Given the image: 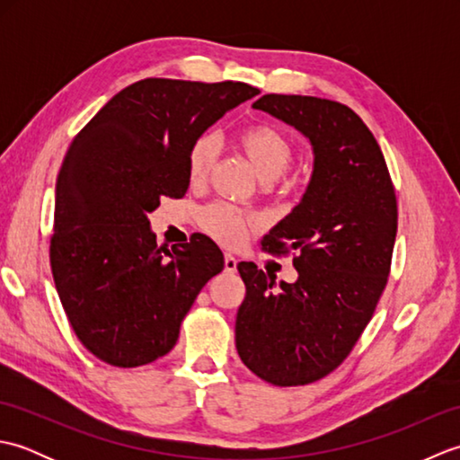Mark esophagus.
<instances>
[{
    "label": "esophagus",
    "mask_w": 460,
    "mask_h": 460,
    "mask_svg": "<svg viewBox=\"0 0 460 460\" xmlns=\"http://www.w3.org/2000/svg\"><path fill=\"white\" fill-rule=\"evenodd\" d=\"M237 270V259L231 252H225V272H235Z\"/></svg>",
    "instance_id": "34e87169"
}]
</instances>
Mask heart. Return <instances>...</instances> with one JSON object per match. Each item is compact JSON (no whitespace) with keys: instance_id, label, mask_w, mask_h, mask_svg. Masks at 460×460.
<instances>
[{"instance_id":"obj_1","label":"heart","mask_w":460,"mask_h":460,"mask_svg":"<svg viewBox=\"0 0 460 460\" xmlns=\"http://www.w3.org/2000/svg\"><path fill=\"white\" fill-rule=\"evenodd\" d=\"M237 148L249 160L252 170L262 181L280 183V188H290L292 180H285V172L295 158L292 142L280 130L269 124H249L235 134ZM217 140L213 134H201L188 150V180L191 185H199L208 180L217 160ZM249 223V217L239 209L225 203H213L199 213V225L221 243L235 245L241 241Z\"/></svg>"}]
</instances>
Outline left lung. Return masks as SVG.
I'll return each mask as SVG.
<instances>
[{"label": "left lung", "mask_w": 460, "mask_h": 460, "mask_svg": "<svg viewBox=\"0 0 460 460\" xmlns=\"http://www.w3.org/2000/svg\"><path fill=\"white\" fill-rule=\"evenodd\" d=\"M252 109L308 138L314 165L300 203L262 239L270 252L296 251L298 279L277 285V277L239 262L247 295L235 344L261 379L306 385L348 358L374 316L397 235L395 190L374 134L346 104L265 94Z\"/></svg>", "instance_id": "left-lung-1"}]
</instances>
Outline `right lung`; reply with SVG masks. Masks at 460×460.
<instances>
[{"label":"right lung","instance_id":"obj_1","mask_svg":"<svg viewBox=\"0 0 460 460\" xmlns=\"http://www.w3.org/2000/svg\"><path fill=\"white\" fill-rule=\"evenodd\" d=\"M259 94L245 83L144 79L75 136L57 178L51 270L83 346L138 367L168 354L223 252L205 235L162 251L150 213L190 188L191 142Z\"/></svg>","mask_w":460,"mask_h":460}]
</instances>
